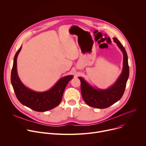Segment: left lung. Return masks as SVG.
<instances>
[{
    "label": "left lung",
    "mask_w": 146,
    "mask_h": 146,
    "mask_svg": "<svg viewBox=\"0 0 146 146\" xmlns=\"http://www.w3.org/2000/svg\"><path fill=\"white\" fill-rule=\"evenodd\" d=\"M113 40L123 54L122 72L114 84L105 90L97 89L90 85L82 77H78L81 81L82 98L88 106L92 108L105 109L111 106L122 98L126 87L129 74L128 55L119 41L115 37H114Z\"/></svg>",
    "instance_id": "obj_1"
}]
</instances>
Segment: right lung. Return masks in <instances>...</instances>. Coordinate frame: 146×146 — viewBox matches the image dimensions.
<instances>
[{"label":"right lung","mask_w":146,"mask_h":146,"mask_svg":"<svg viewBox=\"0 0 146 146\" xmlns=\"http://www.w3.org/2000/svg\"><path fill=\"white\" fill-rule=\"evenodd\" d=\"M22 46L16 52L11 73V82L18 100L23 105L39 112L46 111L59 105L62 100L68 83L73 78L69 75L60 78L49 90L44 92L34 91L24 85L19 79L17 69V56Z\"/></svg>","instance_id":"obj_1"}]
</instances>
